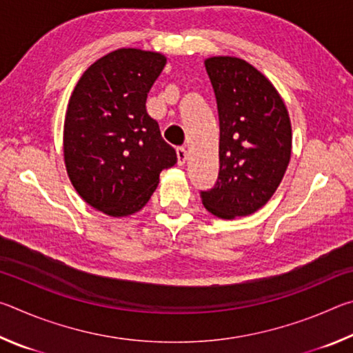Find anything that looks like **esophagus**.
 Instances as JSON below:
<instances>
[{
	"label": "esophagus",
	"instance_id": "1",
	"mask_svg": "<svg viewBox=\"0 0 353 353\" xmlns=\"http://www.w3.org/2000/svg\"><path fill=\"white\" fill-rule=\"evenodd\" d=\"M176 154H177V163H179V166H183L185 162H187V149H185V148H177L176 149Z\"/></svg>",
	"mask_w": 353,
	"mask_h": 353
}]
</instances>
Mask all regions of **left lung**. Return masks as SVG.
Segmentation results:
<instances>
[{
  "instance_id": "1",
  "label": "left lung",
  "mask_w": 353,
  "mask_h": 353,
  "mask_svg": "<svg viewBox=\"0 0 353 353\" xmlns=\"http://www.w3.org/2000/svg\"><path fill=\"white\" fill-rule=\"evenodd\" d=\"M219 115V174L201 191L214 216H248L276 193L291 159V121L276 87L249 62L205 59Z\"/></svg>"
}]
</instances>
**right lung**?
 Segmentation results:
<instances>
[{"label":"right lung","instance_id":"obj_1","mask_svg":"<svg viewBox=\"0 0 353 353\" xmlns=\"http://www.w3.org/2000/svg\"><path fill=\"white\" fill-rule=\"evenodd\" d=\"M165 65L160 52L121 48L83 71L70 97L63 124L68 177L88 205L109 216L140 212L160 172L177 162L146 112Z\"/></svg>","mask_w":353,"mask_h":353}]
</instances>
